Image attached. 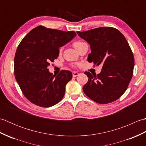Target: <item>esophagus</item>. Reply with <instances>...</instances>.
Here are the masks:
<instances>
[{"instance_id": "esophagus-1", "label": "esophagus", "mask_w": 146, "mask_h": 146, "mask_svg": "<svg viewBox=\"0 0 146 146\" xmlns=\"http://www.w3.org/2000/svg\"><path fill=\"white\" fill-rule=\"evenodd\" d=\"M78 75H79V73L78 72H76V71H73V77H76Z\"/></svg>"}]
</instances>
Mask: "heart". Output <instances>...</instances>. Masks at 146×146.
<instances>
[{
    "instance_id": "obj_1",
    "label": "heart",
    "mask_w": 146,
    "mask_h": 146,
    "mask_svg": "<svg viewBox=\"0 0 146 146\" xmlns=\"http://www.w3.org/2000/svg\"><path fill=\"white\" fill-rule=\"evenodd\" d=\"M86 44V43L85 42H83V41H76L75 42H73V46L75 47V48L76 49L77 51H79L80 49L81 48L82 46L83 45H85ZM62 51V48H61L60 49V52H61Z\"/></svg>"
}]
</instances>
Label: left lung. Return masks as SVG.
<instances>
[{"label":"left lung","instance_id":"left-lung-1","mask_svg":"<svg viewBox=\"0 0 146 146\" xmlns=\"http://www.w3.org/2000/svg\"><path fill=\"white\" fill-rule=\"evenodd\" d=\"M76 33L90 45L88 61L102 65L97 75L85 71L88 80L83 86V92L98 104L117 100L127 89L134 73V58L127 41L119 30L111 27Z\"/></svg>","mask_w":146,"mask_h":146}]
</instances>
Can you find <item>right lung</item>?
Wrapping results in <instances>:
<instances>
[{"label": "right lung", "mask_w": 146, "mask_h": 146, "mask_svg": "<svg viewBox=\"0 0 146 146\" xmlns=\"http://www.w3.org/2000/svg\"><path fill=\"white\" fill-rule=\"evenodd\" d=\"M76 35L73 31L66 32L39 26L19 44L14 57L15 78L24 95L33 104L49 107L63 98L72 73L61 70L53 75L48 68L58 57L60 47Z\"/></svg>", "instance_id": "add662e5"}]
</instances>
